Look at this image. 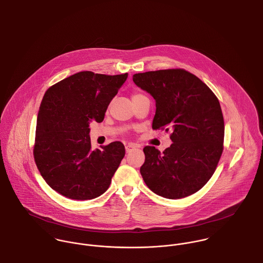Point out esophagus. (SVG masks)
<instances>
[{"instance_id": "obj_1", "label": "esophagus", "mask_w": 263, "mask_h": 263, "mask_svg": "<svg viewBox=\"0 0 263 263\" xmlns=\"http://www.w3.org/2000/svg\"><path fill=\"white\" fill-rule=\"evenodd\" d=\"M138 146L136 145V144H134V143H129L128 145H126V153H130L132 149H134V148H137Z\"/></svg>"}]
</instances>
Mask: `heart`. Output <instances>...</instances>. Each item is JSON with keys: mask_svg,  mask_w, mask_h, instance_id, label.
Masks as SVG:
<instances>
[{"mask_svg": "<svg viewBox=\"0 0 263 263\" xmlns=\"http://www.w3.org/2000/svg\"><path fill=\"white\" fill-rule=\"evenodd\" d=\"M137 96H140L139 94H135V95H133V97L132 98H134V97H137Z\"/></svg>", "mask_w": 263, "mask_h": 263, "instance_id": "1", "label": "heart"}]
</instances>
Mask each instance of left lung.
I'll return each instance as SVG.
<instances>
[{
    "label": "left lung",
    "mask_w": 263,
    "mask_h": 263,
    "mask_svg": "<svg viewBox=\"0 0 263 263\" xmlns=\"http://www.w3.org/2000/svg\"><path fill=\"white\" fill-rule=\"evenodd\" d=\"M133 82L156 101L153 129L172 130L163 153L145 146L140 173L155 194L177 200L200 191L213 175L223 151L224 122L211 89L184 69L135 73Z\"/></svg>",
    "instance_id": "left-lung-1"
}]
</instances>
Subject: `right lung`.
Listing matches in <instances>:
<instances>
[{
    "instance_id": "1",
    "label": "right lung",
    "mask_w": 263,
    "mask_h": 263,
    "mask_svg": "<svg viewBox=\"0 0 263 263\" xmlns=\"http://www.w3.org/2000/svg\"><path fill=\"white\" fill-rule=\"evenodd\" d=\"M128 73L106 76L80 71L50 87L41 102L33 157L47 184L72 200L104 194L125 156L115 141L91 148L92 121L100 123Z\"/></svg>"
}]
</instances>
